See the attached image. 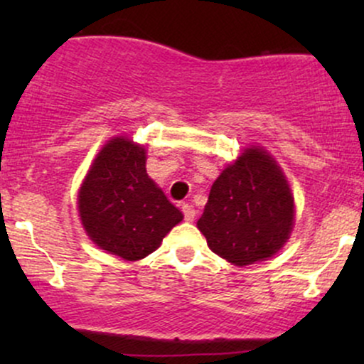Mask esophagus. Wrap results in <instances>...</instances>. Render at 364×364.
Segmentation results:
<instances>
[{
  "label": "esophagus",
  "instance_id": "obj_1",
  "mask_svg": "<svg viewBox=\"0 0 364 364\" xmlns=\"http://www.w3.org/2000/svg\"><path fill=\"white\" fill-rule=\"evenodd\" d=\"M181 210H183V214H185V220H188V223H191V220L195 219L196 210L193 208V205H190V203H183Z\"/></svg>",
  "mask_w": 364,
  "mask_h": 364
}]
</instances>
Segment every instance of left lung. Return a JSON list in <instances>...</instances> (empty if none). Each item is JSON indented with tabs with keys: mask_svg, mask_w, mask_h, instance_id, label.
<instances>
[{
	"mask_svg": "<svg viewBox=\"0 0 364 364\" xmlns=\"http://www.w3.org/2000/svg\"><path fill=\"white\" fill-rule=\"evenodd\" d=\"M292 225L294 198L287 179L274 157L255 145L215 179L196 223L208 248L237 267L274 257Z\"/></svg>",
	"mask_w": 364,
	"mask_h": 364,
	"instance_id": "8db88e82",
	"label": "left lung"
}]
</instances>
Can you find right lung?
<instances>
[{"mask_svg": "<svg viewBox=\"0 0 364 364\" xmlns=\"http://www.w3.org/2000/svg\"><path fill=\"white\" fill-rule=\"evenodd\" d=\"M145 149L127 136L104 145L78 191L83 229L99 248L141 260L161 246L183 214L149 178Z\"/></svg>", "mask_w": 364, "mask_h": 364, "instance_id": "add662e5", "label": "right lung"}]
</instances>
